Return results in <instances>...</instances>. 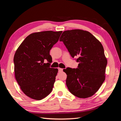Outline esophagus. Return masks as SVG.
<instances>
[{
  "mask_svg": "<svg viewBox=\"0 0 121 121\" xmlns=\"http://www.w3.org/2000/svg\"><path fill=\"white\" fill-rule=\"evenodd\" d=\"M58 72H61L63 71V69L61 68H58Z\"/></svg>",
  "mask_w": 121,
  "mask_h": 121,
  "instance_id": "34e87169",
  "label": "esophagus"
}]
</instances>
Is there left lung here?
I'll return each instance as SVG.
<instances>
[{
    "mask_svg": "<svg viewBox=\"0 0 121 121\" xmlns=\"http://www.w3.org/2000/svg\"><path fill=\"white\" fill-rule=\"evenodd\" d=\"M60 41L79 63L78 68L64 71L69 92L79 98L92 96L105 78L107 59L101 43L90 32L80 29L64 31Z\"/></svg>",
    "mask_w": 121,
    "mask_h": 121,
    "instance_id": "1",
    "label": "left lung"
}]
</instances>
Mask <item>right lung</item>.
I'll list each match as a JSON object with an SVG mask.
<instances>
[{"instance_id": "add662e5", "label": "right lung", "mask_w": 121, "mask_h": 121, "mask_svg": "<svg viewBox=\"0 0 121 121\" xmlns=\"http://www.w3.org/2000/svg\"><path fill=\"white\" fill-rule=\"evenodd\" d=\"M63 31L35 32L28 36L14 54L15 78L25 95L41 100L52 90L58 69L49 67V54ZM47 60L48 63H45Z\"/></svg>"}]
</instances>
